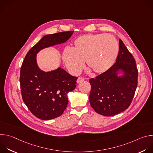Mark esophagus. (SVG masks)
<instances>
[{
  "mask_svg": "<svg viewBox=\"0 0 153 153\" xmlns=\"http://www.w3.org/2000/svg\"><path fill=\"white\" fill-rule=\"evenodd\" d=\"M84 80V78H83V77H79L78 79H77V83H80V82H82V81H83Z\"/></svg>",
  "mask_w": 153,
  "mask_h": 153,
  "instance_id": "1",
  "label": "esophagus"
}]
</instances>
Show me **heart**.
<instances>
[{"label": "heart", "instance_id": "obj_1", "mask_svg": "<svg viewBox=\"0 0 153 153\" xmlns=\"http://www.w3.org/2000/svg\"><path fill=\"white\" fill-rule=\"evenodd\" d=\"M119 51L118 43L111 35L88 34L77 38L73 47L65 50L63 60L70 73L76 75L83 66L95 73H102L110 68L115 62Z\"/></svg>", "mask_w": 153, "mask_h": 153}]
</instances>
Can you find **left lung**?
I'll use <instances>...</instances> for the list:
<instances>
[{"label":"left lung","mask_w":153,"mask_h":153,"mask_svg":"<svg viewBox=\"0 0 153 153\" xmlns=\"http://www.w3.org/2000/svg\"><path fill=\"white\" fill-rule=\"evenodd\" d=\"M120 70L124 74L118 76ZM136 60L121 39L116 63L105 72L90 79L89 100L98 114L105 116L118 114L129 106L137 86Z\"/></svg>","instance_id":"obj_1"}]
</instances>
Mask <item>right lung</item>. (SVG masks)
I'll list each match as a JSON object with an SVG mask.
<instances>
[{
  "label": "right lung",
  "mask_w": 153,
  "mask_h": 153,
  "mask_svg": "<svg viewBox=\"0 0 153 153\" xmlns=\"http://www.w3.org/2000/svg\"><path fill=\"white\" fill-rule=\"evenodd\" d=\"M74 31L60 32L43 36L27 53L20 68V83L22 99L36 117L50 120L61 116L66 109L67 94L76 87L77 77L58 68L49 72L37 66L36 55L39 51L64 43Z\"/></svg>",
  "instance_id": "obj_1"
}]
</instances>
